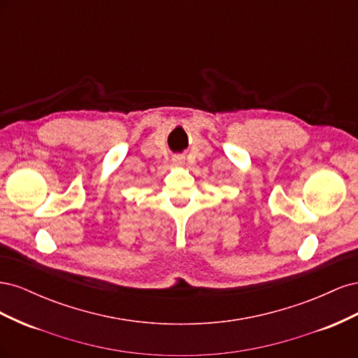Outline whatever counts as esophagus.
Instances as JSON below:
<instances>
[{"mask_svg":"<svg viewBox=\"0 0 358 358\" xmlns=\"http://www.w3.org/2000/svg\"><path fill=\"white\" fill-rule=\"evenodd\" d=\"M173 162H175V164H178V166H180L183 162V157L182 155H175V157H173Z\"/></svg>","mask_w":358,"mask_h":358,"instance_id":"1","label":"esophagus"}]
</instances>
